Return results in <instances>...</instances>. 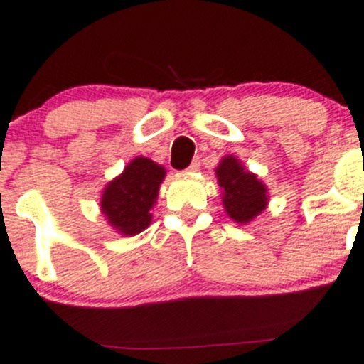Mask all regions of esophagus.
I'll use <instances>...</instances> for the list:
<instances>
[{
    "mask_svg": "<svg viewBox=\"0 0 364 364\" xmlns=\"http://www.w3.org/2000/svg\"><path fill=\"white\" fill-rule=\"evenodd\" d=\"M198 169H200V161H198V159H195V161L190 164L188 169H186V171H188V173H197Z\"/></svg>",
    "mask_w": 364,
    "mask_h": 364,
    "instance_id": "esophagus-1",
    "label": "esophagus"
}]
</instances>
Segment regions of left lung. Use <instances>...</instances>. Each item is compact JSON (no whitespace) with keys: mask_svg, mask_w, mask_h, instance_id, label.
Returning a JSON list of instances; mask_svg holds the SVG:
<instances>
[{"mask_svg":"<svg viewBox=\"0 0 364 364\" xmlns=\"http://www.w3.org/2000/svg\"><path fill=\"white\" fill-rule=\"evenodd\" d=\"M225 213L238 225H249L269 203L267 186L235 155H225L215 167Z\"/></svg>","mask_w":364,"mask_h":364,"instance_id":"left-lung-1","label":"left lung"}]
</instances>
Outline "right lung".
I'll use <instances>...</instances> for the list:
<instances>
[{"instance_id":"add662e5","label":"right lung","mask_w":364,"mask_h":364,"mask_svg":"<svg viewBox=\"0 0 364 364\" xmlns=\"http://www.w3.org/2000/svg\"><path fill=\"white\" fill-rule=\"evenodd\" d=\"M166 167L149 157H134L102 191L100 210L122 237H134L150 226Z\"/></svg>"}]
</instances>
